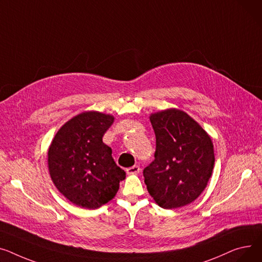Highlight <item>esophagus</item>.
Instances as JSON below:
<instances>
[{"label":"esophagus","mask_w":262,"mask_h":262,"mask_svg":"<svg viewBox=\"0 0 262 262\" xmlns=\"http://www.w3.org/2000/svg\"><path fill=\"white\" fill-rule=\"evenodd\" d=\"M126 171H127L128 174H137V173L141 172V167L138 165H134L130 168H127Z\"/></svg>","instance_id":"esophagus-1"}]
</instances>
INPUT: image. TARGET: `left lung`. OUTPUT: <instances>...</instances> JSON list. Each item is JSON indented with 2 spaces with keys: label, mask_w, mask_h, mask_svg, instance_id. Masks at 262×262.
<instances>
[{
  "label": "left lung",
  "mask_w": 262,
  "mask_h": 262,
  "mask_svg": "<svg viewBox=\"0 0 262 262\" xmlns=\"http://www.w3.org/2000/svg\"><path fill=\"white\" fill-rule=\"evenodd\" d=\"M156 133L155 161L144 169L145 184L165 209L190 204L211 177L214 153L208 133L186 112L167 109L150 115Z\"/></svg>",
  "instance_id": "1"
}]
</instances>
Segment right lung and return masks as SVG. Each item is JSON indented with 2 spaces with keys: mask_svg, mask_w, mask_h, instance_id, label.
<instances>
[{
  "mask_svg": "<svg viewBox=\"0 0 262 262\" xmlns=\"http://www.w3.org/2000/svg\"><path fill=\"white\" fill-rule=\"evenodd\" d=\"M114 116L86 111L74 116L56 133L48 152L49 171L56 188L73 204L95 209L119 189L126 172L116 165L112 149L102 142Z\"/></svg>",
  "mask_w": 262,
  "mask_h": 262,
  "instance_id": "1",
  "label": "right lung"
}]
</instances>
